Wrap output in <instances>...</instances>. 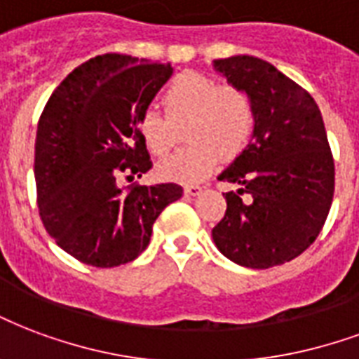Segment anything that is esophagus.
Segmentation results:
<instances>
[{
    "label": "esophagus",
    "instance_id": "34e87169",
    "mask_svg": "<svg viewBox=\"0 0 359 359\" xmlns=\"http://www.w3.org/2000/svg\"><path fill=\"white\" fill-rule=\"evenodd\" d=\"M200 192L201 187H198V184H188V187H184V194H188V196H198Z\"/></svg>",
    "mask_w": 359,
    "mask_h": 359
}]
</instances>
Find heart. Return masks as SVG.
Instances as JSON below:
<instances>
[{
  "mask_svg": "<svg viewBox=\"0 0 359 359\" xmlns=\"http://www.w3.org/2000/svg\"><path fill=\"white\" fill-rule=\"evenodd\" d=\"M165 116L148 108L137 119V133L148 152L163 154L177 140V127L190 142L165 156L156 167L159 179L198 182L224 159L236 158L255 131V106L243 89L217 85L203 74L187 72L172 79L163 95Z\"/></svg>",
  "mask_w": 359,
  "mask_h": 359,
  "instance_id": "1",
  "label": "heart"
}]
</instances>
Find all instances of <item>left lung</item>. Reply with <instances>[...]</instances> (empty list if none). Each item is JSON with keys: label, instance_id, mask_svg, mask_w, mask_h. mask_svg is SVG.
Returning a JSON list of instances; mask_svg holds the SVG:
<instances>
[{"label": "left lung", "instance_id": "8db88e82", "mask_svg": "<svg viewBox=\"0 0 359 359\" xmlns=\"http://www.w3.org/2000/svg\"><path fill=\"white\" fill-rule=\"evenodd\" d=\"M215 70L249 95L255 131L219 175L238 184L213 228L220 253L247 268L293 261L314 243L335 192V163L316 100L266 60L219 58Z\"/></svg>", "mask_w": 359, "mask_h": 359}]
</instances>
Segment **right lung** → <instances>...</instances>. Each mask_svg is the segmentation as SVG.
I'll use <instances>...</instances> for the list:
<instances>
[{
    "label": "right lung",
    "instance_id": "add662e5",
    "mask_svg": "<svg viewBox=\"0 0 359 359\" xmlns=\"http://www.w3.org/2000/svg\"><path fill=\"white\" fill-rule=\"evenodd\" d=\"M172 76L171 65L100 55L68 74L47 100L36 137L39 217L60 249L83 264L135 261L179 184H131L152 167L137 119Z\"/></svg>",
    "mask_w": 359,
    "mask_h": 359
}]
</instances>
